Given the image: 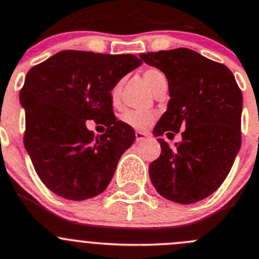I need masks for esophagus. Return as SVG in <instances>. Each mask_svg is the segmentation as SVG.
<instances>
[{
  "mask_svg": "<svg viewBox=\"0 0 259 259\" xmlns=\"http://www.w3.org/2000/svg\"><path fill=\"white\" fill-rule=\"evenodd\" d=\"M146 138H147V134L144 132H135V139H137V142L144 141Z\"/></svg>",
  "mask_w": 259,
  "mask_h": 259,
  "instance_id": "esophagus-1",
  "label": "esophagus"
}]
</instances>
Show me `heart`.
I'll list each match as a JSON object with an SVG mask.
<instances>
[{"mask_svg":"<svg viewBox=\"0 0 259 259\" xmlns=\"http://www.w3.org/2000/svg\"><path fill=\"white\" fill-rule=\"evenodd\" d=\"M143 79L147 85L151 88V91L156 92L162 84L167 83L166 75L161 70L156 67H149L143 72ZM124 81L118 80L117 83L113 84V87L110 91V100L113 106L120 105L121 100V91ZM121 121L127 126L133 127L137 130H146L151 126L157 118V113L154 111L149 110H126L122 112Z\"/></svg>","mask_w":259,"mask_h":259,"instance_id":"heart-1","label":"heart"}]
</instances>
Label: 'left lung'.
<instances>
[{
    "label": "left lung",
    "mask_w": 259,
    "mask_h": 259,
    "mask_svg": "<svg viewBox=\"0 0 259 259\" xmlns=\"http://www.w3.org/2000/svg\"><path fill=\"white\" fill-rule=\"evenodd\" d=\"M168 81L170 101L153 133H181L149 165V178L163 198L190 204L211 195L229 175L241 144L243 96L234 74L189 48L141 53Z\"/></svg>",
    "instance_id": "1"
}]
</instances>
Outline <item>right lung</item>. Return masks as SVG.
Instances as JSON below:
<instances>
[{"label":"right lung","instance_id":"obj_1","mask_svg":"<svg viewBox=\"0 0 259 259\" xmlns=\"http://www.w3.org/2000/svg\"><path fill=\"white\" fill-rule=\"evenodd\" d=\"M141 64L134 55L67 50L29 70L20 91L24 146L51 192L84 200L110 184L118 159L135 141L134 129L113 115L110 91ZM87 119L107 126L105 134L94 137Z\"/></svg>","mask_w":259,"mask_h":259}]
</instances>
